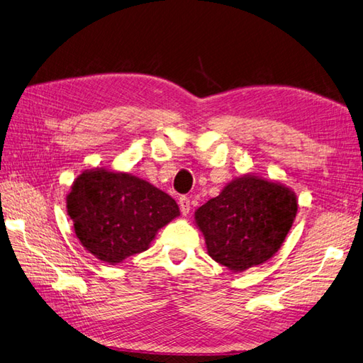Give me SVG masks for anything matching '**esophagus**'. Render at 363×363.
Returning <instances> with one entry per match:
<instances>
[{"label":"esophagus","instance_id":"1","mask_svg":"<svg viewBox=\"0 0 363 363\" xmlns=\"http://www.w3.org/2000/svg\"><path fill=\"white\" fill-rule=\"evenodd\" d=\"M179 208H181V213L184 216L189 215V212H190V199L187 196L179 198Z\"/></svg>","mask_w":363,"mask_h":363}]
</instances>
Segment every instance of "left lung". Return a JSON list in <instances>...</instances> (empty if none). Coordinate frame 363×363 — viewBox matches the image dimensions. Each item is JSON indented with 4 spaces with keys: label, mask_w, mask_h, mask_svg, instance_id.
<instances>
[{
    "label": "left lung",
    "mask_w": 363,
    "mask_h": 363,
    "mask_svg": "<svg viewBox=\"0 0 363 363\" xmlns=\"http://www.w3.org/2000/svg\"><path fill=\"white\" fill-rule=\"evenodd\" d=\"M297 213V198L257 176L232 181L201 206L195 220L208 255L233 272L264 263L280 249Z\"/></svg>",
    "instance_id": "1"
}]
</instances>
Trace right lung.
<instances>
[{"mask_svg": "<svg viewBox=\"0 0 363 363\" xmlns=\"http://www.w3.org/2000/svg\"><path fill=\"white\" fill-rule=\"evenodd\" d=\"M66 199L83 247L111 264L147 250L156 232L179 215L167 193L136 176L106 170L82 173Z\"/></svg>", "mask_w": 363, "mask_h": 363, "instance_id": "add662e5", "label": "right lung"}]
</instances>
